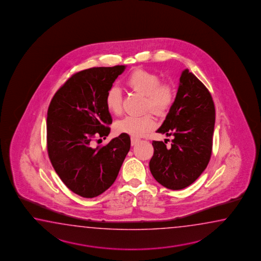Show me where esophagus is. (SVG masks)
Returning <instances> with one entry per match:
<instances>
[{"label": "esophagus", "mask_w": 261, "mask_h": 261, "mask_svg": "<svg viewBox=\"0 0 261 261\" xmlns=\"http://www.w3.org/2000/svg\"><path fill=\"white\" fill-rule=\"evenodd\" d=\"M130 141H132V145H135V144H137L139 141H140V139L134 138V137H132V139H130Z\"/></svg>", "instance_id": "obj_1"}]
</instances>
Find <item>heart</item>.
Returning a JSON list of instances; mask_svg holds the SVG:
<instances>
[{
  "instance_id": "1",
  "label": "heart",
  "mask_w": 261,
  "mask_h": 261,
  "mask_svg": "<svg viewBox=\"0 0 261 261\" xmlns=\"http://www.w3.org/2000/svg\"><path fill=\"white\" fill-rule=\"evenodd\" d=\"M126 83L133 91L145 97L144 109L154 112L159 116L165 115L174 103L175 92L172 85L161 83L160 77L144 70H134L129 73ZM107 110L118 116L122 112V93L117 86L110 87L106 95ZM155 125V118L150 114L142 116H127L118 120L115 128L118 133H127L133 137L144 135Z\"/></svg>"
}]
</instances>
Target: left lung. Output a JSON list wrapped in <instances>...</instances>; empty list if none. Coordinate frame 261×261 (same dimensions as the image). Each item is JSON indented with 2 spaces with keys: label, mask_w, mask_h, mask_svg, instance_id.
Here are the masks:
<instances>
[{
  "label": "left lung",
  "mask_w": 261,
  "mask_h": 261,
  "mask_svg": "<svg viewBox=\"0 0 261 261\" xmlns=\"http://www.w3.org/2000/svg\"><path fill=\"white\" fill-rule=\"evenodd\" d=\"M216 121L214 100L205 86L184 70L174 103L156 133L172 136L171 147L153 141L150 172L159 183L172 190L194 183L211 159Z\"/></svg>",
  "instance_id": "left-lung-1"
}]
</instances>
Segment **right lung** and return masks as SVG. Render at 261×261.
<instances>
[{"label": "right lung", "mask_w": 261, "mask_h": 261, "mask_svg": "<svg viewBox=\"0 0 261 261\" xmlns=\"http://www.w3.org/2000/svg\"><path fill=\"white\" fill-rule=\"evenodd\" d=\"M125 69L94 67L76 72L50 101L46 119L50 161L67 188L83 198H94L111 187L130 148L127 133L103 146H93L96 137L106 139L110 133L106 92Z\"/></svg>", "instance_id": "1"}]
</instances>
